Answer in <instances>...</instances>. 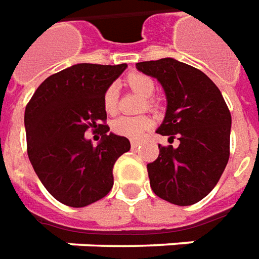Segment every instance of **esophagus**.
<instances>
[{"label":"esophagus","mask_w":259,"mask_h":259,"mask_svg":"<svg viewBox=\"0 0 259 259\" xmlns=\"http://www.w3.org/2000/svg\"><path fill=\"white\" fill-rule=\"evenodd\" d=\"M139 144H140V142H139V140H132V142H130V146H132V149H136Z\"/></svg>","instance_id":"esophagus-1"}]
</instances>
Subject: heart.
Returning <instances> with one entry per match:
<instances>
[{"label": "heart", "mask_w": 259, "mask_h": 259, "mask_svg": "<svg viewBox=\"0 0 259 259\" xmlns=\"http://www.w3.org/2000/svg\"><path fill=\"white\" fill-rule=\"evenodd\" d=\"M129 86L140 93L144 98H150L154 93V82L152 78L142 75V73H132L127 78ZM149 106L152 103L149 102ZM103 107L107 113H115L117 109V88L116 85L107 86L106 91L103 93ZM153 126V120L149 116H120L112 122V129L116 135L129 139H140L147 130Z\"/></svg>", "instance_id": "1"}]
</instances>
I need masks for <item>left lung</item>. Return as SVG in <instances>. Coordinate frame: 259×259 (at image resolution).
I'll list each match as a JSON object with an SVG mask.
<instances>
[{"label":"left lung","mask_w":259,"mask_h":259,"mask_svg":"<svg viewBox=\"0 0 259 259\" xmlns=\"http://www.w3.org/2000/svg\"><path fill=\"white\" fill-rule=\"evenodd\" d=\"M137 70L159 80L166 93L163 123L156 130L177 147L159 146L147 164L156 196L176 205H191L215 187L230 157L231 113L215 83L201 70L173 58L136 63Z\"/></svg>","instance_id":"1"}]
</instances>
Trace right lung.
I'll return each mask as SVG.
<instances>
[{
  "mask_svg": "<svg viewBox=\"0 0 259 259\" xmlns=\"http://www.w3.org/2000/svg\"><path fill=\"white\" fill-rule=\"evenodd\" d=\"M127 68L120 65L78 63L51 75L26 105L24 123L28 157L38 179L58 201L85 207L113 187V166L130 150L129 139L107 133L98 146L86 129L106 120L103 93Z\"/></svg>",
  "mask_w": 259,
  "mask_h": 259,
  "instance_id": "add662e5",
  "label": "right lung"
}]
</instances>
